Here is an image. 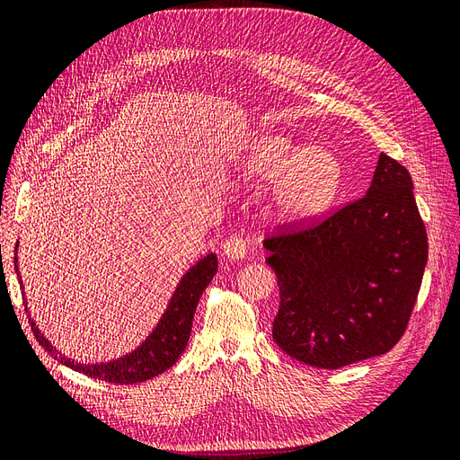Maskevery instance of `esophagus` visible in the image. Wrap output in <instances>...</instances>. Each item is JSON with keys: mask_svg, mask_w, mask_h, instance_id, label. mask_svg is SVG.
<instances>
[{"mask_svg": "<svg viewBox=\"0 0 460 460\" xmlns=\"http://www.w3.org/2000/svg\"><path fill=\"white\" fill-rule=\"evenodd\" d=\"M245 252H247V242H245L243 235H240V234L230 235V238L225 242V255L232 261L243 259Z\"/></svg>", "mask_w": 460, "mask_h": 460, "instance_id": "obj_1", "label": "esophagus"}]
</instances>
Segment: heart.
I'll return each mask as SVG.
<instances>
[{
	"label": "heart",
	"instance_id": "1",
	"mask_svg": "<svg viewBox=\"0 0 460 460\" xmlns=\"http://www.w3.org/2000/svg\"><path fill=\"white\" fill-rule=\"evenodd\" d=\"M242 169L252 178H274L276 208L288 220L324 213L340 190L341 171L328 149L301 147L282 134H264L249 146Z\"/></svg>",
	"mask_w": 460,
	"mask_h": 460
}]
</instances>
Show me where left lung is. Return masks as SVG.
<instances>
[{
  "label": "left lung",
  "instance_id": "1",
  "mask_svg": "<svg viewBox=\"0 0 460 460\" xmlns=\"http://www.w3.org/2000/svg\"><path fill=\"white\" fill-rule=\"evenodd\" d=\"M280 305L272 338L303 365L338 370L394 349L428 261L409 171L380 153L363 198L264 238Z\"/></svg>",
  "mask_w": 460,
  "mask_h": 460
}]
</instances>
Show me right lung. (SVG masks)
Instances as JSON below:
<instances>
[{
  "label": "right lung",
  "instance_id": "right-lung-1",
  "mask_svg": "<svg viewBox=\"0 0 460 460\" xmlns=\"http://www.w3.org/2000/svg\"><path fill=\"white\" fill-rule=\"evenodd\" d=\"M15 262H17V257H15ZM217 270H218V261L215 253L207 255L196 264V267L190 269V272L182 278V282H180V286L176 288L174 297L171 299L169 309H166V313L163 314L161 323L157 324L155 330H153L151 336L142 343V347H137L134 353L127 357L111 360V363H105V365H80L76 360L63 357L61 353L53 349V345L44 336H41L32 320H31V326L36 336V341L65 367L86 374L90 378H97L109 384H120V385L140 384V382L155 378V376H159L166 368H171L178 360V357L182 355L190 340L193 314H196L199 297L205 291V288L211 284ZM17 276L21 282V274Z\"/></svg>",
  "mask_w": 460,
  "mask_h": 460
}]
</instances>
